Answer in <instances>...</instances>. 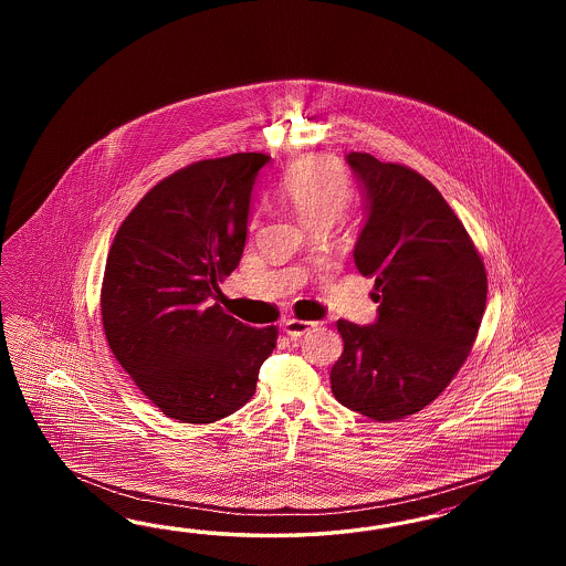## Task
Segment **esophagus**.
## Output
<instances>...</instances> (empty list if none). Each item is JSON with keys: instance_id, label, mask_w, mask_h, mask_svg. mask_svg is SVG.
Returning a JSON list of instances; mask_svg holds the SVG:
<instances>
[{"instance_id": "34e87169", "label": "esophagus", "mask_w": 566, "mask_h": 566, "mask_svg": "<svg viewBox=\"0 0 566 566\" xmlns=\"http://www.w3.org/2000/svg\"><path fill=\"white\" fill-rule=\"evenodd\" d=\"M315 324L313 322H305V319H289L284 322V332L291 336V338H301L303 334H307L308 329H313Z\"/></svg>"}]
</instances>
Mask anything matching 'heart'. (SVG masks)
Instances as JSON below:
<instances>
[{
  "label": "heart",
  "instance_id": "obj_1",
  "mask_svg": "<svg viewBox=\"0 0 566 566\" xmlns=\"http://www.w3.org/2000/svg\"><path fill=\"white\" fill-rule=\"evenodd\" d=\"M282 199L311 228H329L353 197L350 176L332 157H308L294 166L280 185Z\"/></svg>",
  "mask_w": 566,
  "mask_h": 566
}]
</instances>
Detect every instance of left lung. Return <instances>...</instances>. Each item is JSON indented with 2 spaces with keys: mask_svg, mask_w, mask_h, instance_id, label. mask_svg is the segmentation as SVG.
Listing matches in <instances>:
<instances>
[{
  "mask_svg": "<svg viewBox=\"0 0 566 566\" xmlns=\"http://www.w3.org/2000/svg\"><path fill=\"white\" fill-rule=\"evenodd\" d=\"M367 203L353 258L376 277V324L338 319L344 353L329 371L346 409L398 421L426 409L478 338L488 275L463 222L421 174L346 155Z\"/></svg>",
  "mask_w": 566,
  "mask_h": 566,
  "instance_id": "8db88e82",
  "label": "left lung"
}]
</instances>
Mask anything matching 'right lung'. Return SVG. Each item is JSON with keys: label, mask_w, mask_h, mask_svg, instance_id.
<instances>
[{"label": "right lung", "mask_w": 566, "mask_h": 566, "mask_svg": "<svg viewBox=\"0 0 566 566\" xmlns=\"http://www.w3.org/2000/svg\"><path fill=\"white\" fill-rule=\"evenodd\" d=\"M270 155L195 161L149 190L112 242L105 338L166 417L213 423L244 407L277 329L244 326L211 301L239 268L251 192Z\"/></svg>", "instance_id": "obj_1"}]
</instances>
